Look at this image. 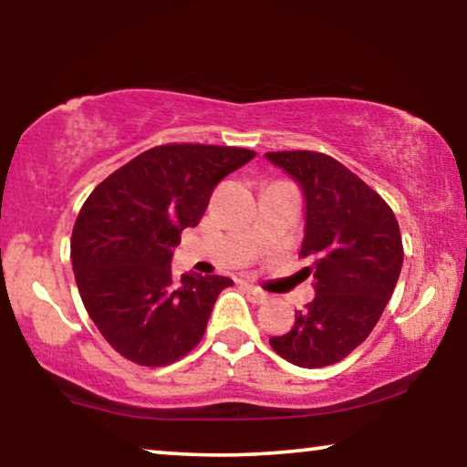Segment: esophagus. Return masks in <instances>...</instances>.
<instances>
[{
    "mask_svg": "<svg viewBox=\"0 0 467 467\" xmlns=\"http://www.w3.org/2000/svg\"><path fill=\"white\" fill-rule=\"evenodd\" d=\"M246 293H248V299H251L253 304H265L267 302V293L259 291L257 286H246Z\"/></svg>",
    "mask_w": 467,
    "mask_h": 467,
    "instance_id": "34e87169",
    "label": "esophagus"
}]
</instances>
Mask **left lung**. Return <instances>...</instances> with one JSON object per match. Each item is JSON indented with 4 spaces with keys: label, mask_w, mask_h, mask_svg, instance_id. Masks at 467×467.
<instances>
[{
    "label": "left lung",
    "mask_w": 467,
    "mask_h": 467,
    "mask_svg": "<svg viewBox=\"0 0 467 467\" xmlns=\"http://www.w3.org/2000/svg\"><path fill=\"white\" fill-rule=\"evenodd\" d=\"M299 182L306 234L299 257L317 296L296 312L289 334L270 337L293 366L325 368L353 353L376 327L398 285L404 246L389 203L334 157L315 150L265 152Z\"/></svg>",
    "instance_id": "obj_1"
}]
</instances>
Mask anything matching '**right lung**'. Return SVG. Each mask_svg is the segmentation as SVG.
Returning a JSON list of instances; mask_svg holds the SVG:
<instances>
[{
  "label": "right lung",
  "mask_w": 467,
  "mask_h": 467,
  "mask_svg": "<svg viewBox=\"0 0 467 467\" xmlns=\"http://www.w3.org/2000/svg\"><path fill=\"white\" fill-rule=\"evenodd\" d=\"M254 150L163 144L112 171L82 203L72 267L82 304L110 347L138 366L161 368L200 344L225 276L171 274V248L195 227L210 195Z\"/></svg>",
  "instance_id": "right-lung-1"
}]
</instances>
